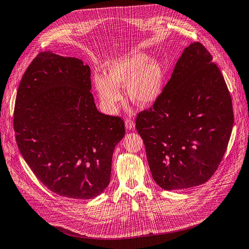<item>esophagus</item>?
<instances>
[{"mask_svg": "<svg viewBox=\"0 0 249 249\" xmlns=\"http://www.w3.org/2000/svg\"><path fill=\"white\" fill-rule=\"evenodd\" d=\"M124 124H125V126H126L127 129H132V128H135V126H136L135 121H133L130 118H126L125 121H124Z\"/></svg>", "mask_w": 249, "mask_h": 249, "instance_id": "1", "label": "esophagus"}]
</instances>
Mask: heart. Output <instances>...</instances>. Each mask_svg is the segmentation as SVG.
I'll use <instances>...</instances> for the list:
<instances>
[{"mask_svg": "<svg viewBox=\"0 0 249 249\" xmlns=\"http://www.w3.org/2000/svg\"><path fill=\"white\" fill-rule=\"evenodd\" d=\"M164 72L160 61L136 53L107 66L106 76L97 75L94 86L103 106L114 110L124 101L122 88L126 85L129 100L139 107L154 105L163 90Z\"/></svg>", "mask_w": 249, "mask_h": 249, "instance_id": "obj_1", "label": "heart"}]
</instances>
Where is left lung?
<instances>
[{
    "mask_svg": "<svg viewBox=\"0 0 249 249\" xmlns=\"http://www.w3.org/2000/svg\"><path fill=\"white\" fill-rule=\"evenodd\" d=\"M233 121L231 93L213 55L200 43L190 44L160 99L136 119L152 178L165 190L206 182L224 156Z\"/></svg>",
    "mask_w": 249,
    "mask_h": 249,
    "instance_id": "8db88e82",
    "label": "left lung"
}]
</instances>
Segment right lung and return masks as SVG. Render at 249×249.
<instances>
[{
  "label": "right lung",
  "mask_w": 249,
  "mask_h": 249,
  "mask_svg": "<svg viewBox=\"0 0 249 249\" xmlns=\"http://www.w3.org/2000/svg\"><path fill=\"white\" fill-rule=\"evenodd\" d=\"M90 69L50 51L37 54L18 88L14 129L21 155L53 193L76 199L100 196L110 180L124 123L95 107Z\"/></svg>",
  "instance_id": "obj_1"
}]
</instances>
